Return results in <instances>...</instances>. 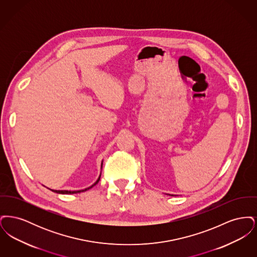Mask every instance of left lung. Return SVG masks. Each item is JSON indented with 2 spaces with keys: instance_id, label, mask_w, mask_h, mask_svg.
Segmentation results:
<instances>
[{
  "instance_id": "8db88e82",
  "label": "left lung",
  "mask_w": 257,
  "mask_h": 257,
  "mask_svg": "<svg viewBox=\"0 0 257 257\" xmlns=\"http://www.w3.org/2000/svg\"><path fill=\"white\" fill-rule=\"evenodd\" d=\"M170 196H172V195H170Z\"/></svg>"
}]
</instances>
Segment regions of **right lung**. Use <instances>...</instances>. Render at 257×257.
Wrapping results in <instances>:
<instances>
[{"mask_svg": "<svg viewBox=\"0 0 257 257\" xmlns=\"http://www.w3.org/2000/svg\"><path fill=\"white\" fill-rule=\"evenodd\" d=\"M102 166H103V161H102V163H101V169H102ZM100 177H101V172H100V175H99V177H98L97 180H96V182L93 184V185H91L90 187H88V188H86V189H84V190H79V191H65V190H52V189H50L52 192H54V193H57V194H62V195H69V194H78V193H81V192H85V191H87V190H89V189H91L93 186H95L96 184L99 182V180H100Z\"/></svg>", "mask_w": 257, "mask_h": 257, "instance_id": "right-lung-1", "label": "right lung"}]
</instances>
